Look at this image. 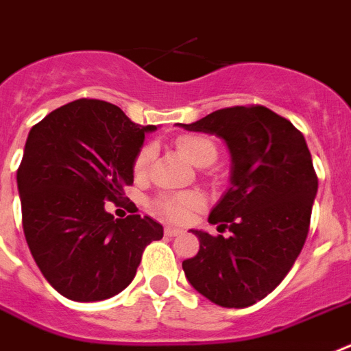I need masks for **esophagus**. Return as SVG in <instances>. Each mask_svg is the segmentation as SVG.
<instances>
[{"instance_id": "esophagus-1", "label": "esophagus", "mask_w": 351, "mask_h": 351, "mask_svg": "<svg viewBox=\"0 0 351 351\" xmlns=\"http://www.w3.org/2000/svg\"><path fill=\"white\" fill-rule=\"evenodd\" d=\"M164 234L166 237H178V234H182V230L175 226H166L164 228Z\"/></svg>"}]
</instances>
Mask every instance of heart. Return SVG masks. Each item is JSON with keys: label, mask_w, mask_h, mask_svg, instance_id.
Segmentation results:
<instances>
[{"label": "heart", "mask_w": 351, "mask_h": 351, "mask_svg": "<svg viewBox=\"0 0 351 351\" xmlns=\"http://www.w3.org/2000/svg\"><path fill=\"white\" fill-rule=\"evenodd\" d=\"M176 148H178L191 162L197 164L205 162L208 158H215L217 148L213 145L212 139L197 134H185L176 139ZM155 155L154 145H145L139 148V152L134 157V175L143 176L148 167H150L152 158ZM201 205V197L194 193H182V194H160L154 199V208L160 215H164L169 221H185L189 213Z\"/></svg>", "instance_id": "obj_1"}]
</instances>
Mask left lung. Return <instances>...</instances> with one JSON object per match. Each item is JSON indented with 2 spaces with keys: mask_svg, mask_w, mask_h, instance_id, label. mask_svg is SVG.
<instances>
[{
  "mask_svg": "<svg viewBox=\"0 0 351 351\" xmlns=\"http://www.w3.org/2000/svg\"><path fill=\"white\" fill-rule=\"evenodd\" d=\"M180 125L215 134L231 154V187L208 217L231 237L194 230L199 251L182 263L185 276L217 306H252L281 285L309 233L318 176L306 139L291 121L258 104Z\"/></svg>",
  "mask_w": 351,
  "mask_h": 351,
  "instance_id": "obj_1",
  "label": "left lung"
}]
</instances>
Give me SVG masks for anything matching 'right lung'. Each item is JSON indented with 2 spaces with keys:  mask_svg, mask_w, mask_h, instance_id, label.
Returning a JSON list of instances; mask_svg holds the SVG:
<instances>
[{
  "mask_svg": "<svg viewBox=\"0 0 351 351\" xmlns=\"http://www.w3.org/2000/svg\"><path fill=\"white\" fill-rule=\"evenodd\" d=\"M154 129L130 121L114 104L79 99L29 130L17 169L24 237L63 297L97 302L120 293L146 245L162 239L152 217L114 219L104 208L134 184V157Z\"/></svg>",
  "mask_w": 351,
  "mask_h": 351,
  "instance_id": "1",
  "label": "right lung"
}]
</instances>
